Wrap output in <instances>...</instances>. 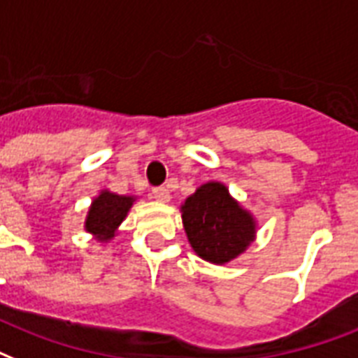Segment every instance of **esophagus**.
<instances>
[{"label": "esophagus", "instance_id": "obj_1", "mask_svg": "<svg viewBox=\"0 0 358 358\" xmlns=\"http://www.w3.org/2000/svg\"><path fill=\"white\" fill-rule=\"evenodd\" d=\"M153 196L159 201H170V190H168V187H155Z\"/></svg>", "mask_w": 358, "mask_h": 358}]
</instances>
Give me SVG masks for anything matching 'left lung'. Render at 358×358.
<instances>
[{
	"mask_svg": "<svg viewBox=\"0 0 358 358\" xmlns=\"http://www.w3.org/2000/svg\"><path fill=\"white\" fill-rule=\"evenodd\" d=\"M182 224L199 257L226 263L239 256L254 239L252 217L229 198L220 182H207L182 205Z\"/></svg>",
	"mask_w": 358,
	"mask_h": 358,
	"instance_id": "obj_1",
	"label": "left lung"
}]
</instances>
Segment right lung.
<instances>
[{"label":"right lung","instance_id":"add662e5","mask_svg":"<svg viewBox=\"0 0 358 358\" xmlns=\"http://www.w3.org/2000/svg\"><path fill=\"white\" fill-rule=\"evenodd\" d=\"M132 201L134 199L127 198V196L102 192L91 205L90 215L85 220V229L95 234L101 241L110 239L115 234V228L127 217V213L132 207Z\"/></svg>","mask_w":358,"mask_h":358}]
</instances>
